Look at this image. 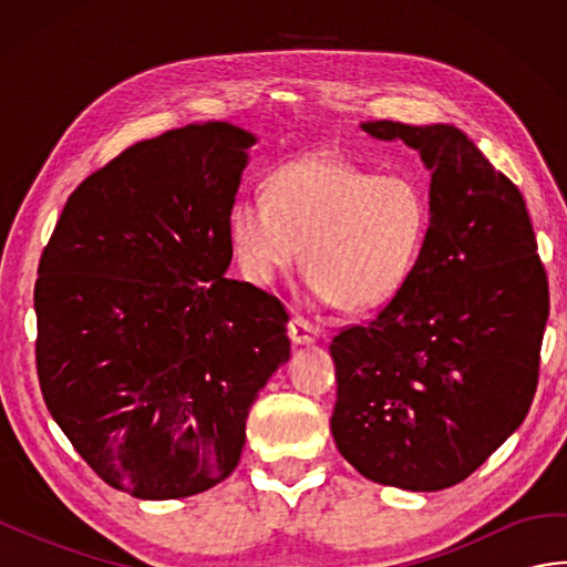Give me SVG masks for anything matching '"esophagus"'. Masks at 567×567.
<instances>
[{
	"label": "esophagus",
	"instance_id": "obj_1",
	"mask_svg": "<svg viewBox=\"0 0 567 567\" xmlns=\"http://www.w3.org/2000/svg\"><path fill=\"white\" fill-rule=\"evenodd\" d=\"M287 333H290V341L295 346H311L319 339V331L311 327L309 321L299 319V317H295L290 323H287Z\"/></svg>",
	"mask_w": 567,
	"mask_h": 567
}]
</instances>
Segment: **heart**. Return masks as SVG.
Listing matches in <instances>:
<instances>
[{
	"label": "heart",
	"mask_w": 567,
	"mask_h": 567,
	"mask_svg": "<svg viewBox=\"0 0 567 567\" xmlns=\"http://www.w3.org/2000/svg\"><path fill=\"white\" fill-rule=\"evenodd\" d=\"M429 224L426 189L414 177L309 155L275 167L265 195L244 192L228 236L248 282L272 285L302 252L311 305L372 309L406 285Z\"/></svg>",
	"instance_id": "obj_1"
}]
</instances>
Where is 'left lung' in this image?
Wrapping results in <instances>:
<instances>
[{
	"label": "left lung",
	"instance_id": "8db88e82",
	"mask_svg": "<svg viewBox=\"0 0 567 567\" xmlns=\"http://www.w3.org/2000/svg\"><path fill=\"white\" fill-rule=\"evenodd\" d=\"M431 173L426 244L406 285L329 346L331 433L372 483L439 492L522 426L538 384L548 277L526 202L461 128L360 124Z\"/></svg>",
	"mask_w": 567,
	"mask_h": 567
}]
</instances>
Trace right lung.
Masks as SVG:
<instances>
[{
  "mask_svg": "<svg viewBox=\"0 0 567 567\" xmlns=\"http://www.w3.org/2000/svg\"><path fill=\"white\" fill-rule=\"evenodd\" d=\"M256 141L207 122L136 143L72 192L43 248L45 406L84 463L138 499L231 475L252 402L290 360L280 299L224 277Z\"/></svg>",
  "mask_w": 567,
  "mask_h": 567,
  "instance_id": "1",
  "label": "right lung"
}]
</instances>
